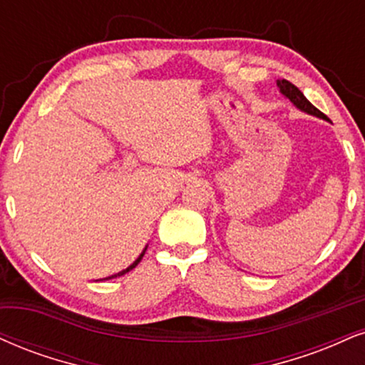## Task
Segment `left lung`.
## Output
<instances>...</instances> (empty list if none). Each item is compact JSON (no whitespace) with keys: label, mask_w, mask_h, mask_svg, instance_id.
<instances>
[{"label":"left lung","mask_w":365,"mask_h":365,"mask_svg":"<svg viewBox=\"0 0 365 365\" xmlns=\"http://www.w3.org/2000/svg\"><path fill=\"white\" fill-rule=\"evenodd\" d=\"M277 85L280 88V93L287 96V98L291 100V102L296 105V107L299 108V110L308 112V113H311V115H316V117H319V118H327V115H324L322 110H318V108H316L314 105L311 103L304 95H302V91L299 90V88L294 86L291 81L279 80Z\"/></svg>","instance_id":"8db88e82"}]
</instances>
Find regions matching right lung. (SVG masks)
Masks as SVG:
<instances>
[{"instance_id": "1", "label": "right lung", "mask_w": 365, "mask_h": 365, "mask_svg": "<svg viewBox=\"0 0 365 365\" xmlns=\"http://www.w3.org/2000/svg\"><path fill=\"white\" fill-rule=\"evenodd\" d=\"M143 257H144V252L139 255V258H138V260H135V262L133 263V265H129V267H127V269H125V270L118 272V274H115V275H110V277H107V279H115V277H120V275H124V274H127V272H130V270H133V269H134V267H135V265H138V263H139L140 260H143Z\"/></svg>"}]
</instances>
